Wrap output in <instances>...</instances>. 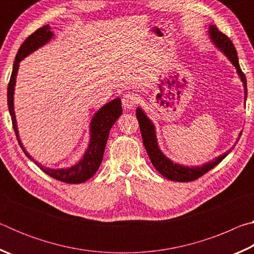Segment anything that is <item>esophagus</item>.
Segmentation results:
<instances>
[{"instance_id": "obj_1", "label": "esophagus", "mask_w": 254, "mask_h": 254, "mask_svg": "<svg viewBox=\"0 0 254 254\" xmlns=\"http://www.w3.org/2000/svg\"><path fill=\"white\" fill-rule=\"evenodd\" d=\"M140 102V96L135 93H127L122 98V105L126 110H131Z\"/></svg>"}]
</instances>
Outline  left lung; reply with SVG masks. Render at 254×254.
I'll return each instance as SVG.
<instances>
[{"label": "left lung", "instance_id": "1", "mask_svg": "<svg viewBox=\"0 0 254 254\" xmlns=\"http://www.w3.org/2000/svg\"><path fill=\"white\" fill-rule=\"evenodd\" d=\"M209 34L210 39L216 45L218 48H220L223 53H224L229 59L232 62V64L235 66L236 70H238L241 79L243 81L244 85V93H246V100L248 95V89H247V78L244 72L241 70L239 59H238V54H236V49L233 45V42L231 41L229 37L221 32L220 30L217 29L216 25H210L209 27ZM136 119L137 122H139L140 126V131L141 135H142L143 144L144 148L147 150V153L151 160L152 165L154 166L159 173H160L163 177L168 178L170 180H175V182H180V183H187V182H192V180L198 179L201 176L208 173L209 170H212L215 166H217L223 159H224L229 152L223 154V156L218 157L215 159V160L210 161L206 165L201 167H192V168H189V167H184L180 166L178 163H174L170 161L166 156H163V153L160 151L158 144H157V139H156V133H154V127L151 121L145 117L143 111L141 109L136 110Z\"/></svg>", "mask_w": 254, "mask_h": 254}]
</instances>
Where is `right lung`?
<instances>
[{
    "label": "right lung",
    "mask_w": 254,
    "mask_h": 254,
    "mask_svg": "<svg viewBox=\"0 0 254 254\" xmlns=\"http://www.w3.org/2000/svg\"><path fill=\"white\" fill-rule=\"evenodd\" d=\"M51 37H53V32L50 31L49 25H44V27L36 30L33 33L24 40V42L18 50V54L15 56V60L13 64V69H12L11 78L7 85V106L8 111H10L12 126H13V130L15 132L16 139L19 141L20 147L22 148L23 152L28 158L33 159L29 156L28 152L25 151L22 147V143L19 140V133L18 127H16L15 122V115H14V107H13V93H14V85H15V77L16 72H18L19 63L22 60L25 56L31 54L32 51L39 48V47L44 46L46 42H48ZM122 114V106H121V100L120 98H115L110 103H107L102 109L94 115L93 121L91 123V142H89L88 149L86 151L84 158L69 169H50L45 168L40 163L34 161V163L39 167V168L44 171L45 174L49 175L50 177L59 180V182L66 183V184H80L84 183L86 180L93 177L94 174L96 173L97 169L100 168L103 156H104V150L106 145L107 137H109L110 130L113 124L117 122L120 115Z\"/></svg>",
    "instance_id": "obj_1"
}]
</instances>
